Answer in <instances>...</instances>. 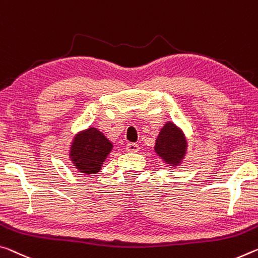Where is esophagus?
I'll return each mask as SVG.
<instances>
[{
  "label": "esophagus",
  "mask_w": 258,
  "mask_h": 258,
  "mask_svg": "<svg viewBox=\"0 0 258 258\" xmlns=\"http://www.w3.org/2000/svg\"><path fill=\"white\" fill-rule=\"evenodd\" d=\"M139 149H140L139 145L133 144V142H130V144L126 145V151H128V153H137Z\"/></svg>",
  "instance_id": "1"
}]
</instances>
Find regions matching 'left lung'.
Returning <instances> with one entry per match:
<instances>
[{
  "label": "left lung",
  "mask_w": 258,
  "mask_h": 258,
  "mask_svg": "<svg viewBox=\"0 0 258 258\" xmlns=\"http://www.w3.org/2000/svg\"><path fill=\"white\" fill-rule=\"evenodd\" d=\"M186 150L187 141L185 134L172 121H167L156 139V154L166 164L177 166L185 157Z\"/></svg>",
  "instance_id": "left-lung-1"
}]
</instances>
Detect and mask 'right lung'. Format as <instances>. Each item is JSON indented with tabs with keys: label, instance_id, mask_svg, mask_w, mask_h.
Segmentation results:
<instances>
[{
	"label": "right lung",
	"instance_id": "1",
	"mask_svg": "<svg viewBox=\"0 0 258 258\" xmlns=\"http://www.w3.org/2000/svg\"><path fill=\"white\" fill-rule=\"evenodd\" d=\"M112 147L103 133L95 127H89L78 133L73 139L70 159L79 172L97 173Z\"/></svg>",
	"mask_w": 258,
	"mask_h": 258
}]
</instances>
